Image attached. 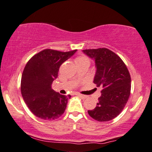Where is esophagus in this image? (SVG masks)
Here are the masks:
<instances>
[{
	"instance_id": "obj_1",
	"label": "esophagus",
	"mask_w": 152,
	"mask_h": 152,
	"mask_svg": "<svg viewBox=\"0 0 152 152\" xmlns=\"http://www.w3.org/2000/svg\"><path fill=\"white\" fill-rule=\"evenodd\" d=\"M76 95H78V96H80V98H82V99H86V98H87L86 95H83V94H76Z\"/></svg>"
}]
</instances>
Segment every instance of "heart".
<instances>
[{
  "mask_svg": "<svg viewBox=\"0 0 152 152\" xmlns=\"http://www.w3.org/2000/svg\"><path fill=\"white\" fill-rule=\"evenodd\" d=\"M76 62L77 64V65L82 64H88L90 65V60L88 56L85 55H80L76 58Z\"/></svg>",
  "mask_w": 152,
  "mask_h": 152,
  "instance_id": "1",
  "label": "heart"
}]
</instances>
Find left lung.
<instances>
[{
	"instance_id": "1",
	"label": "left lung",
	"mask_w": 152,
	"mask_h": 152,
	"mask_svg": "<svg viewBox=\"0 0 152 152\" xmlns=\"http://www.w3.org/2000/svg\"><path fill=\"white\" fill-rule=\"evenodd\" d=\"M83 52L94 59L96 72L94 83L102 88L96 106L88 110V114L98 122H108L118 116L128 102L130 73L120 56L108 48L85 49Z\"/></svg>"
}]
</instances>
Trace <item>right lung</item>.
Segmentation results:
<instances>
[{
    "label": "right lung",
    "instance_id": "right-lung-1",
    "mask_svg": "<svg viewBox=\"0 0 152 152\" xmlns=\"http://www.w3.org/2000/svg\"><path fill=\"white\" fill-rule=\"evenodd\" d=\"M77 50L62 52L46 48L33 56L24 68L21 80L22 96L30 110L42 120H53L64 113L71 96L53 90L60 66Z\"/></svg>",
    "mask_w": 152,
    "mask_h": 152
}]
</instances>
